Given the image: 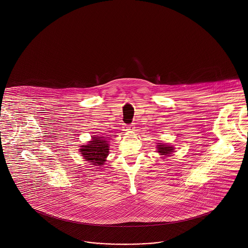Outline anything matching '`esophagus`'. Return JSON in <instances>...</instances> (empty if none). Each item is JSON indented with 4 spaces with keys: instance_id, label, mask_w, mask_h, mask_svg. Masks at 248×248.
<instances>
[{
    "instance_id": "1",
    "label": "esophagus",
    "mask_w": 248,
    "mask_h": 248,
    "mask_svg": "<svg viewBox=\"0 0 248 248\" xmlns=\"http://www.w3.org/2000/svg\"><path fill=\"white\" fill-rule=\"evenodd\" d=\"M126 128H127V129H126V131H130V130H131V126H127Z\"/></svg>"
}]
</instances>
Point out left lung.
Returning <instances> with one entry per match:
<instances>
[{"label": "left lung", "mask_w": 248, "mask_h": 248, "mask_svg": "<svg viewBox=\"0 0 248 248\" xmlns=\"http://www.w3.org/2000/svg\"><path fill=\"white\" fill-rule=\"evenodd\" d=\"M157 153L160 154V155H166L169 156L170 155H171V153L174 152V148L172 146L167 145V144H163V143H158Z\"/></svg>", "instance_id": "obj_1"}]
</instances>
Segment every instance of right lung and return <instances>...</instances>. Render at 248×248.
Instances as JSON below:
<instances>
[{"instance_id":"1","label":"right lung","mask_w":248,"mask_h":248,"mask_svg":"<svg viewBox=\"0 0 248 248\" xmlns=\"http://www.w3.org/2000/svg\"><path fill=\"white\" fill-rule=\"evenodd\" d=\"M108 143L109 141L104 137L93 136L87 145H82L80 147L79 153H81L85 161H89L91 165L102 166L109 155Z\"/></svg>"}]
</instances>
